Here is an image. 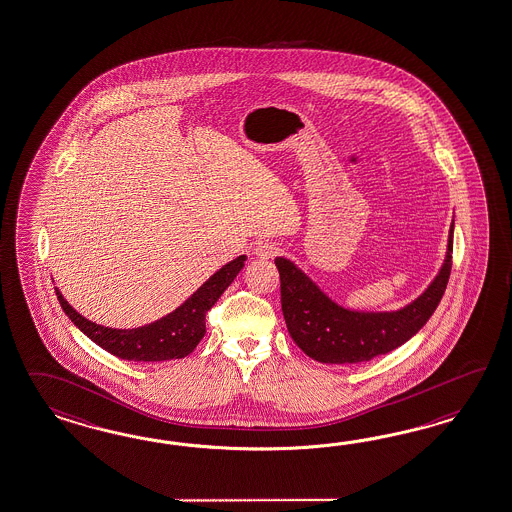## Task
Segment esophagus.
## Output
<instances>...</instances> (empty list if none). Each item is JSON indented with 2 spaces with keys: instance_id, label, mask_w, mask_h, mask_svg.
<instances>
[{
  "instance_id": "1",
  "label": "esophagus",
  "mask_w": 512,
  "mask_h": 512,
  "mask_svg": "<svg viewBox=\"0 0 512 512\" xmlns=\"http://www.w3.org/2000/svg\"><path fill=\"white\" fill-rule=\"evenodd\" d=\"M278 245L273 243V241H260L258 245H256V256L258 258H263V260H269V258H275L276 254H278Z\"/></svg>"
}]
</instances>
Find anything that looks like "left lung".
Returning a JSON list of instances; mask_svg holds the SVG:
<instances>
[{"mask_svg": "<svg viewBox=\"0 0 512 512\" xmlns=\"http://www.w3.org/2000/svg\"><path fill=\"white\" fill-rule=\"evenodd\" d=\"M453 224L446 262L433 284L412 304L397 312H351L330 301L308 276L286 258H276L280 301L289 336L321 364H360L390 353L410 340L434 314L451 275Z\"/></svg>", "mask_w": 512, "mask_h": 512, "instance_id": "8db88e82", "label": "left lung"}]
</instances>
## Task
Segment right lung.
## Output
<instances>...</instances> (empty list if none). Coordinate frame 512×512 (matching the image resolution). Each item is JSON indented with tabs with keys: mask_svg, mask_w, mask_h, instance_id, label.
Instances as JSON below:
<instances>
[{
	"mask_svg": "<svg viewBox=\"0 0 512 512\" xmlns=\"http://www.w3.org/2000/svg\"><path fill=\"white\" fill-rule=\"evenodd\" d=\"M245 260V256H239L226 263L223 269L211 276L206 284H202L172 314L165 315L145 327L130 330L96 325L79 315L65 301L59 289H55V295L70 321L107 353L133 362H163L172 358H184L195 351V347L206 334V314L219 301L224 289L234 282L237 273L243 269Z\"/></svg>",
	"mask_w": 512,
	"mask_h": 512,
	"instance_id": "right-lung-1",
	"label": "right lung"
}]
</instances>
